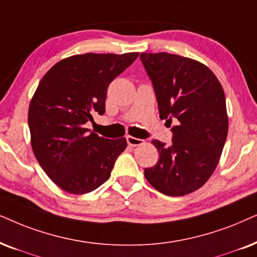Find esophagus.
I'll return each instance as SVG.
<instances>
[{
	"label": "esophagus",
	"mask_w": 257,
	"mask_h": 257,
	"mask_svg": "<svg viewBox=\"0 0 257 257\" xmlns=\"http://www.w3.org/2000/svg\"><path fill=\"white\" fill-rule=\"evenodd\" d=\"M126 142H127V144L130 146H138V145H142L143 143H144V141H143V139L136 138V137H132V136L126 137Z\"/></svg>",
	"instance_id": "obj_1"
}]
</instances>
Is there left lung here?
Segmentation results:
<instances>
[{
    "instance_id": "1",
    "label": "left lung",
    "mask_w": 257,
    "mask_h": 257,
    "mask_svg": "<svg viewBox=\"0 0 257 257\" xmlns=\"http://www.w3.org/2000/svg\"><path fill=\"white\" fill-rule=\"evenodd\" d=\"M151 80L161 119L172 126V144L153 139L159 159L144 175L166 196H184L205 184L228 135L225 95L218 79L196 60L169 53L139 56Z\"/></svg>"
}]
</instances>
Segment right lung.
<instances>
[{
  "mask_svg": "<svg viewBox=\"0 0 257 257\" xmlns=\"http://www.w3.org/2000/svg\"><path fill=\"white\" fill-rule=\"evenodd\" d=\"M137 58L138 53L69 56L36 88L28 112L33 152L48 177L69 194L104 184L127 146L125 138L99 137L85 125L104 114L109 84Z\"/></svg>",
  "mask_w": 257,
  "mask_h": 257,
  "instance_id": "right-lung-1",
  "label": "right lung"
}]
</instances>
